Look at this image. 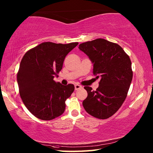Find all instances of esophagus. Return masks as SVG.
Returning <instances> with one entry per match:
<instances>
[{"label":"esophagus","mask_w":153,"mask_h":153,"mask_svg":"<svg viewBox=\"0 0 153 153\" xmlns=\"http://www.w3.org/2000/svg\"><path fill=\"white\" fill-rule=\"evenodd\" d=\"M82 88V86H81L79 85H77V84L75 85V90H78V89H80Z\"/></svg>","instance_id":"obj_1"}]
</instances>
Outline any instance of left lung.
Here are the masks:
<instances>
[{"mask_svg": "<svg viewBox=\"0 0 153 153\" xmlns=\"http://www.w3.org/2000/svg\"><path fill=\"white\" fill-rule=\"evenodd\" d=\"M93 64V74L100 78L96 91L84 87L87 97L83 101L86 112L97 118L106 119L118 111L128 95L133 71L129 56L116 43L97 39L79 45Z\"/></svg>", "mask_w": 153, "mask_h": 153, "instance_id": "8db88e82", "label": "left lung"}]
</instances>
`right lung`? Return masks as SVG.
Masks as SVG:
<instances>
[{
  "label": "right lung",
  "mask_w": 153,
  "mask_h": 153,
  "mask_svg": "<svg viewBox=\"0 0 153 153\" xmlns=\"http://www.w3.org/2000/svg\"><path fill=\"white\" fill-rule=\"evenodd\" d=\"M78 43H41L22 58L17 74L19 95L32 114L51 120L64 113L65 101L74 91L73 84L54 81L62 68L65 57Z\"/></svg>",
  "instance_id": "1"
}]
</instances>
